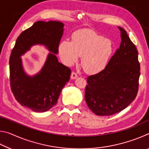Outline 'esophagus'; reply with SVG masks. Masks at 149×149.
<instances>
[{
  "label": "esophagus",
  "instance_id": "obj_1",
  "mask_svg": "<svg viewBox=\"0 0 149 149\" xmlns=\"http://www.w3.org/2000/svg\"><path fill=\"white\" fill-rule=\"evenodd\" d=\"M70 77H71V79H76V78L77 77V75L76 73L72 72V74H71V76H70Z\"/></svg>",
  "mask_w": 149,
  "mask_h": 149
}]
</instances>
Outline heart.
Instances as JSON below:
<instances>
[{
	"label": "heart",
	"instance_id": "b5f03b06",
	"mask_svg": "<svg viewBox=\"0 0 149 149\" xmlns=\"http://www.w3.org/2000/svg\"><path fill=\"white\" fill-rule=\"evenodd\" d=\"M110 39L91 29H80L72 35L71 42L62 41L58 47L60 59L67 66H72L81 56V65L85 72L95 74L107 66L113 52Z\"/></svg>",
	"mask_w": 149,
	"mask_h": 149
}]
</instances>
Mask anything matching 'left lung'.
Wrapping results in <instances>:
<instances>
[{"label":"left lung","mask_w":149,"mask_h":149,"mask_svg":"<svg viewBox=\"0 0 149 149\" xmlns=\"http://www.w3.org/2000/svg\"><path fill=\"white\" fill-rule=\"evenodd\" d=\"M120 30L119 49L105 68L87 78L85 99L88 107L98 116H110L127 107L137 96L140 64L135 45L125 30Z\"/></svg>","instance_id":"1"}]
</instances>
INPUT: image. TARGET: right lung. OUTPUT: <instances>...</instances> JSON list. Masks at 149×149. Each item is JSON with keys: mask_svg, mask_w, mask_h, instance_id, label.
I'll return each instance as SVG.
<instances>
[{"mask_svg": "<svg viewBox=\"0 0 149 149\" xmlns=\"http://www.w3.org/2000/svg\"><path fill=\"white\" fill-rule=\"evenodd\" d=\"M64 24L57 21L35 22L19 35L10 56L12 92L20 104L34 112H43L56 104L60 93L70 78L71 70L58 61L54 54L63 35ZM37 44H43L52 54L38 74L29 77L24 72L20 56Z\"/></svg>", "mask_w": 149, "mask_h": 149, "instance_id": "add662e5", "label": "right lung"}]
</instances>
